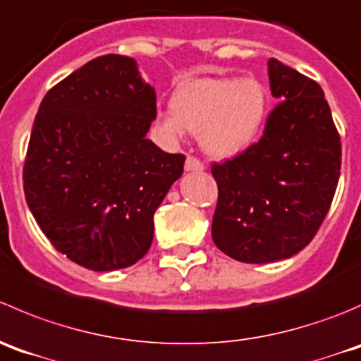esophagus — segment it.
<instances>
[{
  "label": "esophagus",
  "instance_id": "34e87169",
  "mask_svg": "<svg viewBox=\"0 0 361 361\" xmlns=\"http://www.w3.org/2000/svg\"><path fill=\"white\" fill-rule=\"evenodd\" d=\"M184 166L188 172H202L203 170V163L200 161L198 158H195V156H188V158H185Z\"/></svg>",
  "mask_w": 361,
  "mask_h": 361
}]
</instances>
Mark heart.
<instances>
[{"mask_svg": "<svg viewBox=\"0 0 361 361\" xmlns=\"http://www.w3.org/2000/svg\"><path fill=\"white\" fill-rule=\"evenodd\" d=\"M161 124L172 135L198 133L203 151L217 159L242 154L258 138L269 96L255 78H189L170 99Z\"/></svg>", "mask_w": 361, "mask_h": 361, "instance_id": "1", "label": "heart"}]
</instances>
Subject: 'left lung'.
<instances>
[{
    "label": "left lung",
    "instance_id": "left-lung-1",
    "mask_svg": "<svg viewBox=\"0 0 361 361\" xmlns=\"http://www.w3.org/2000/svg\"><path fill=\"white\" fill-rule=\"evenodd\" d=\"M270 112L259 142L214 163L212 240L244 263H272L302 251L319 230L341 176V137L319 84L269 59Z\"/></svg>",
    "mask_w": 361,
    "mask_h": 361
}]
</instances>
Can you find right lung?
Masks as SVG:
<instances>
[{"label":"right lung","mask_w":361,"mask_h":361,"mask_svg":"<svg viewBox=\"0 0 361 361\" xmlns=\"http://www.w3.org/2000/svg\"><path fill=\"white\" fill-rule=\"evenodd\" d=\"M154 119V87L128 56L89 61L42 99L24 192L45 237L77 265L126 269L151 247L152 217L185 161L145 137Z\"/></svg>","instance_id":"right-lung-1"}]
</instances>
